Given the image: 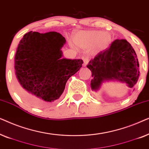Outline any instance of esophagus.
Returning a JSON list of instances; mask_svg holds the SVG:
<instances>
[{
	"label": "esophagus",
	"mask_w": 149,
	"mask_h": 149,
	"mask_svg": "<svg viewBox=\"0 0 149 149\" xmlns=\"http://www.w3.org/2000/svg\"><path fill=\"white\" fill-rule=\"evenodd\" d=\"M89 62V58H85L84 60H83V66H86L87 64Z\"/></svg>",
	"instance_id": "obj_1"
}]
</instances>
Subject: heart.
<instances>
[{"label": "heart", "instance_id": "heart-1", "mask_svg": "<svg viewBox=\"0 0 149 149\" xmlns=\"http://www.w3.org/2000/svg\"><path fill=\"white\" fill-rule=\"evenodd\" d=\"M74 41L81 49H91L93 52L97 53L108 47L111 41V36L108 32L97 30L81 31L74 35Z\"/></svg>", "mask_w": 149, "mask_h": 149}]
</instances>
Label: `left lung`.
<instances>
[{
    "label": "left lung",
    "instance_id": "obj_1",
    "mask_svg": "<svg viewBox=\"0 0 149 149\" xmlns=\"http://www.w3.org/2000/svg\"><path fill=\"white\" fill-rule=\"evenodd\" d=\"M87 67L91 71V87L95 91L109 81L126 83L133 88L140 76L137 55L125 39L114 40L109 48L89 61Z\"/></svg>",
    "mask_w": 149,
    "mask_h": 149
}]
</instances>
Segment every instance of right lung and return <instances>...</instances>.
<instances>
[{"label":"right lung","instance_id":"obj_1","mask_svg":"<svg viewBox=\"0 0 149 149\" xmlns=\"http://www.w3.org/2000/svg\"><path fill=\"white\" fill-rule=\"evenodd\" d=\"M65 43V38L56 32L30 31L19 41L15 74L20 93L28 102L40 107L56 102L68 79L81 68L82 60L62 58Z\"/></svg>","mask_w":149,"mask_h":149}]
</instances>
